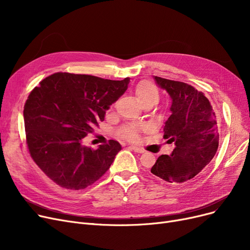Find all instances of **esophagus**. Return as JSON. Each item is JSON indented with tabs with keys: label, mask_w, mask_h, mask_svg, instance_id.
Here are the masks:
<instances>
[{
	"label": "esophagus",
	"mask_w": 250,
	"mask_h": 250,
	"mask_svg": "<svg viewBox=\"0 0 250 250\" xmlns=\"http://www.w3.org/2000/svg\"><path fill=\"white\" fill-rule=\"evenodd\" d=\"M130 148H132V150H134L136 153H139V154H141V153H144V149H142V148H140V147H136V146H130Z\"/></svg>",
	"instance_id": "esophagus-1"
}]
</instances>
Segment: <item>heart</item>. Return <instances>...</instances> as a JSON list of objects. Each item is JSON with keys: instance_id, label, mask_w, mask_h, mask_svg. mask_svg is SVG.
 I'll list each match as a JSON object with an SVG mask.
<instances>
[{"instance_id": "1", "label": "heart", "mask_w": 250, "mask_h": 250, "mask_svg": "<svg viewBox=\"0 0 250 250\" xmlns=\"http://www.w3.org/2000/svg\"><path fill=\"white\" fill-rule=\"evenodd\" d=\"M135 94L143 105H153L158 100L159 91L152 81L143 80L135 87ZM140 129L141 127L134 125H125L120 130V135L128 141H137L139 139Z\"/></svg>"}]
</instances>
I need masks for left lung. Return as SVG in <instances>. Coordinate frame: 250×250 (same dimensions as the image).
I'll return each mask as SVG.
<instances>
[{"mask_svg":"<svg viewBox=\"0 0 250 250\" xmlns=\"http://www.w3.org/2000/svg\"><path fill=\"white\" fill-rule=\"evenodd\" d=\"M156 84L172 100L164 139L174 144L170 155H161L151 172L169 183H182L211 162L219 146L216 113L203 92L178 81L154 76Z\"/></svg>","mask_w":250,"mask_h":250,"instance_id":"8db88e82","label":"left lung"}]
</instances>
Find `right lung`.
<instances>
[{"instance_id": "obj_1", "label": "right lung", "mask_w": 250, "mask_h": 250, "mask_svg": "<svg viewBox=\"0 0 250 250\" xmlns=\"http://www.w3.org/2000/svg\"><path fill=\"white\" fill-rule=\"evenodd\" d=\"M128 83L129 78L56 73L31 91L23 111L26 142L33 161L57 185L84 189L109 169L121 144L110 140L92 150L82 141L104 121Z\"/></svg>"}]
</instances>
